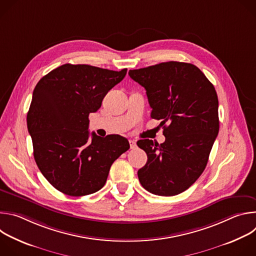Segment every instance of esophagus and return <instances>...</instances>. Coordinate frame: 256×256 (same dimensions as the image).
Instances as JSON below:
<instances>
[{
  "instance_id": "esophagus-1",
  "label": "esophagus",
  "mask_w": 256,
  "mask_h": 256,
  "mask_svg": "<svg viewBox=\"0 0 256 256\" xmlns=\"http://www.w3.org/2000/svg\"><path fill=\"white\" fill-rule=\"evenodd\" d=\"M128 142H130V149H136V142L134 140H130Z\"/></svg>"
}]
</instances>
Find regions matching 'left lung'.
I'll list each match as a JSON object with an SVG mask.
<instances>
[{
  "mask_svg": "<svg viewBox=\"0 0 256 256\" xmlns=\"http://www.w3.org/2000/svg\"><path fill=\"white\" fill-rule=\"evenodd\" d=\"M128 75L146 89L151 118L161 120L166 138L160 144L149 138L136 142L148 156L138 171L140 184L163 196L184 192L204 172L218 132L214 87L188 62H161Z\"/></svg>",
  "mask_w": 256,
  "mask_h": 256,
  "instance_id": "obj_1",
  "label": "left lung"
}]
</instances>
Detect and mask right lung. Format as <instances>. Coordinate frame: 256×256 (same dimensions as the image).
I'll return each instance as SVG.
<instances>
[{"label":"right lung","mask_w":256,"mask_h":256,"mask_svg":"<svg viewBox=\"0 0 256 256\" xmlns=\"http://www.w3.org/2000/svg\"><path fill=\"white\" fill-rule=\"evenodd\" d=\"M89 64H62L35 86L27 114L33 155L40 172L60 192L82 196L101 190L112 163L130 149L118 134L92 132L89 114L126 76Z\"/></svg>","instance_id":"obj_1"}]
</instances>
